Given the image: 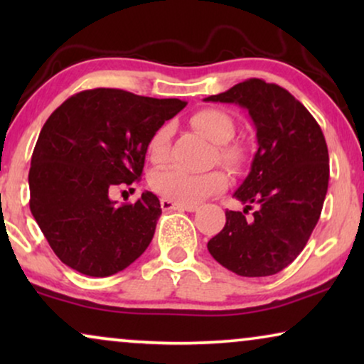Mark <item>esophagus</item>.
Wrapping results in <instances>:
<instances>
[{
	"instance_id": "esophagus-1",
	"label": "esophagus",
	"mask_w": 364,
	"mask_h": 364,
	"mask_svg": "<svg viewBox=\"0 0 364 364\" xmlns=\"http://www.w3.org/2000/svg\"><path fill=\"white\" fill-rule=\"evenodd\" d=\"M161 205L164 210H186V212H196V205H186V203H177L173 200H168V198H162Z\"/></svg>"
}]
</instances>
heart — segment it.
<instances>
[{
  "instance_id": "b5f03b06",
  "label": "heart",
  "mask_w": 364,
  "mask_h": 364,
  "mask_svg": "<svg viewBox=\"0 0 364 364\" xmlns=\"http://www.w3.org/2000/svg\"><path fill=\"white\" fill-rule=\"evenodd\" d=\"M191 124L198 132L203 134L208 141L215 142L217 161L225 164L227 167L240 168L245 162V147L238 142H230L235 134V122L227 112L220 109H200L191 117ZM172 126L168 122L159 126L147 142L149 159L154 164L166 161L168 146H171ZM227 173L220 168L208 172H188L181 167H166L156 171L149 178V186L159 196L177 203L193 205L213 193L227 187Z\"/></svg>"
}]
</instances>
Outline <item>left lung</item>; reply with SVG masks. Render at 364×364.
Masks as SVG:
<instances>
[{
    "mask_svg": "<svg viewBox=\"0 0 364 364\" xmlns=\"http://www.w3.org/2000/svg\"><path fill=\"white\" fill-rule=\"evenodd\" d=\"M205 101L245 107L258 142L252 171L233 193L245 208L225 212V227L207 248L240 277L275 275L300 255L320 220L330 178L325 136L298 99L263 79H247ZM253 205L257 210L247 219Z\"/></svg>",
    "mask_w": 364,
    "mask_h": 364,
    "instance_id": "left-lung-1",
    "label": "left lung"
}]
</instances>
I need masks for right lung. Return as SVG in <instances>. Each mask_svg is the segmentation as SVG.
I'll return each mask as SVG.
<instances>
[{"label":"right lung","mask_w":364,"mask_h":364,"mask_svg":"<svg viewBox=\"0 0 364 364\" xmlns=\"http://www.w3.org/2000/svg\"><path fill=\"white\" fill-rule=\"evenodd\" d=\"M186 104L97 87L49 116L31 157L29 208L64 265L109 277L146 252L162 213L159 198L144 192L117 205L109 193L139 182L149 137Z\"/></svg>","instance_id":"obj_1"}]
</instances>
